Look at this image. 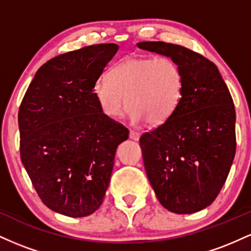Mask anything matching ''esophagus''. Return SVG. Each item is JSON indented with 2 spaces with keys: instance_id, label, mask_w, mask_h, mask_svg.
I'll use <instances>...</instances> for the list:
<instances>
[{
  "instance_id": "1",
  "label": "esophagus",
  "mask_w": 251,
  "mask_h": 251,
  "mask_svg": "<svg viewBox=\"0 0 251 251\" xmlns=\"http://www.w3.org/2000/svg\"><path fill=\"white\" fill-rule=\"evenodd\" d=\"M129 138H131L132 140H139L140 133L139 132L134 131V129H131V131H129Z\"/></svg>"
}]
</instances>
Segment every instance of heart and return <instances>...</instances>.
<instances>
[{"instance_id":"1","label":"heart","mask_w":251,"mask_h":251,"mask_svg":"<svg viewBox=\"0 0 251 251\" xmlns=\"http://www.w3.org/2000/svg\"><path fill=\"white\" fill-rule=\"evenodd\" d=\"M183 86V71L171 57L129 56L109 70L108 79H98L92 94L106 117H119L126 102L134 123L158 126L177 109Z\"/></svg>"}]
</instances>
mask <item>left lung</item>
<instances>
[{
	"instance_id": "1",
	"label": "left lung",
	"mask_w": 251,
	"mask_h": 251,
	"mask_svg": "<svg viewBox=\"0 0 251 251\" xmlns=\"http://www.w3.org/2000/svg\"><path fill=\"white\" fill-rule=\"evenodd\" d=\"M137 46L174 59L184 76L175 113L139 139L148 178L169 211H201L220 194L235 157L231 94L215 63L197 51L162 41Z\"/></svg>"
}]
</instances>
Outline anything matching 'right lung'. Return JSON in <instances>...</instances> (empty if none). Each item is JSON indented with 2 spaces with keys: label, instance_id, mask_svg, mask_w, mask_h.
<instances>
[{
  "label": "right lung",
  "instance_id": "obj_1",
  "mask_svg": "<svg viewBox=\"0 0 251 251\" xmlns=\"http://www.w3.org/2000/svg\"><path fill=\"white\" fill-rule=\"evenodd\" d=\"M118 50L101 43L48 60L20 105L22 164L43 204L59 214L85 217L101 205L116 150L128 138L92 94Z\"/></svg>",
  "mask_w": 251,
  "mask_h": 251
}]
</instances>
